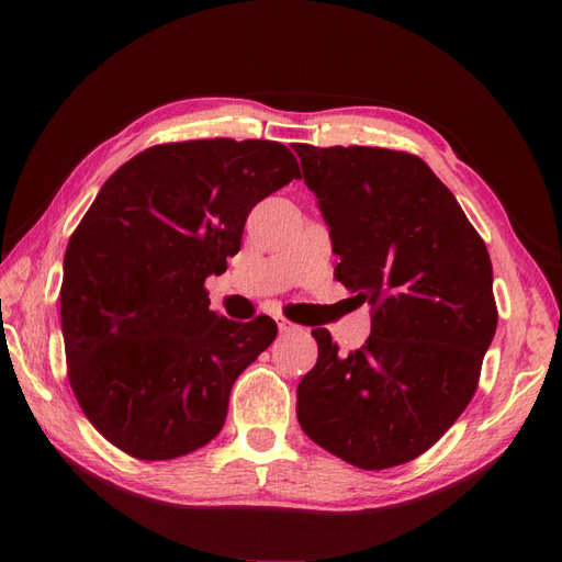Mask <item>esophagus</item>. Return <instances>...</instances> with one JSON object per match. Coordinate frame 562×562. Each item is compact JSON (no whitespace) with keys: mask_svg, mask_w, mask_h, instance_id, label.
<instances>
[{"mask_svg":"<svg viewBox=\"0 0 562 562\" xmlns=\"http://www.w3.org/2000/svg\"><path fill=\"white\" fill-rule=\"evenodd\" d=\"M278 328H280L282 336H292V333H302V326L292 324V321H288L284 316H280V318H278Z\"/></svg>","mask_w":562,"mask_h":562,"instance_id":"1","label":"esophagus"}]
</instances>
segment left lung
<instances>
[{"label": "left lung", "mask_w": 562, "mask_h": 562, "mask_svg": "<svg viewBox=\"0 0 562 562\" xmlns=\"http://www.w3.org/2000/svg\"><path fill=\"white\" fill-rule=\"evenodd\" d=\"M296 157L340 256L336 278L372 306V333L350 355L326 328L312 330L318 360L296 389V417L357 469L408 463L479 386L497 328L491 256L415 154L296 145Z\"/></svg>", "instance_id": "obj_1"}]
</instances>
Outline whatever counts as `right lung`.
<instances>
[{"label": "right lung", "mask_w": 562, "mask_h": 562, "mask_svg": "<svg viewBox=\"0 0 562 562\" xmlns=\"http://www.w3.org/2000/svg\"><path fill=\"white\" fill-rule=\"evenodd\" d=\"M302 178L268 139L171 142L123 164L69 236L59 314L71 391L99 432L142 461L220 435L236 376L278 336L236 324L205 280L241 248L248 212Z\"/></svg>", "instance_id": "right-lung-1"}]
</instances>
